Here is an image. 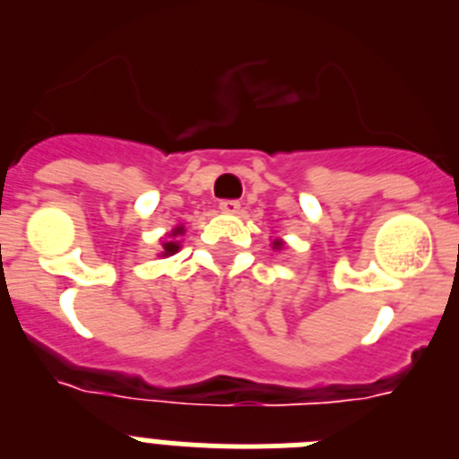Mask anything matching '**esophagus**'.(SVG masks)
Masks as SVG:
<instances>
[{
    "label": "esophagus",
    "instance_id": "obj_1",
    "mask_svg": "<svg viewBox=\"0 0 459 459\" xmlns=\"http://www.w3.org/2000/svg\"><path fill=\"white\" fill-rule=\"evenodd\" d=\"M238 209H241V204H238L237 200H222L221 202L222 213H238Z\"/></svg>",
    "mask_w": 459,
    "mask_h": 459
}]
</instances>
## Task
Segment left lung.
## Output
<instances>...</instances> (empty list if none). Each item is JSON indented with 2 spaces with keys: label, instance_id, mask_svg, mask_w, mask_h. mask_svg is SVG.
Segmentation results:
<instances>
[{
  "label": "left lung",
  "instance_id": "1",
  "mask_svg": "<svg viewBox=\"0 0 459 459\" xmlns=\"http://www.w3.org/2000/svg\"><path fill=\"white\" fill-rule=\"evenodd\" d=\"M271 248H273V250H282V248H285V241H282V238H280V237H275L273 241H271Z\"/></svg>",
  "mask_w": 459,
  "mask_h": 459
}]
</instances>
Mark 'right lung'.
Returning a JSON list of instances; mask_svg holds the SVG:
<instances>
[{
	"instance_id": "right-lung-1",
	"label": "right lung",
	"mask_w": 459,
	"mask_h": 459,
	"mask_svg": "<svg viewBox=\"0 0 459 459\" xmlns=\"http://www.w3.org/2000/svg\"><path fill=\"white\" fill-rule=\"evenodd\" d=\"M186 234V230H184V225H177L172 230V232H168L163 237V241H160V253H158V257H172L174 253H179V248H181V241H179V237H184Z\"/></svg>"
}]
</instances>
